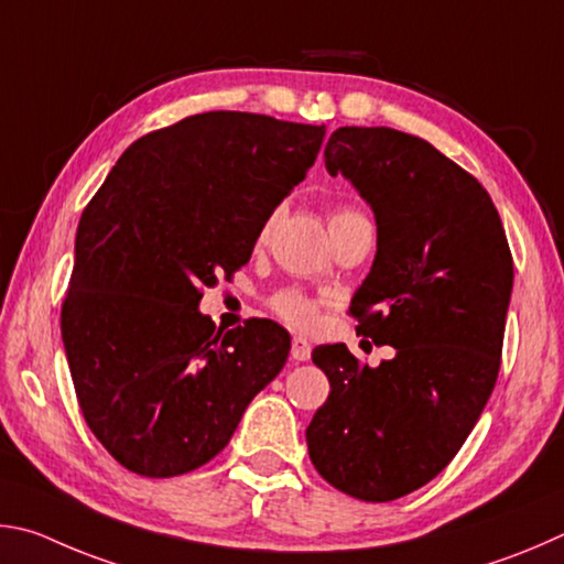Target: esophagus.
<instances>
[{
	"instance_id": "obj_1",
	"label": "esophagus",
	"mask_w": 564,
	"mask_h": 564,
	"mask_svg": "<svg viewBox=\"0 0 564 564\" xmlns=\"http://www.w3.org/2000/svg\"><path fill=\"white\" fill-rule=\"evenodd\" d=\"M292 359L294 361H307L312 357V344L304 337H292Z\"/></svg>"
}]
</instances>
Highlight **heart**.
<instances>
[{"label":"heart","mask_w":564,"mask_h":564,"mask_svg":"<svg viewBox=\"0 0 564 564\" xmlns=\"http://www.w3.org/2000/svg\"><path fill=\"white\" fill-rule=\"evenodd\" d=\"M357 217H364L357 207H349V205H337L332 207L329 213V230L332 227H337L341 223H349V220H357ZM272 223L274 217H267L262 223L260 232H257V242H264L267 235L272 230ZM267 307L272 310V314H276L282 322H288L290 327H297V329H307L312 327L314 322H317V314H319V302L310 297V294H304L294 288H282L270 294V300H267Z\"/></svg>","instance_id":"1"}]
</instances>
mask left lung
<instances>
[{
  "label": "left lung",
  "mask_w": 564,
  "mask_h": 564,
  "mask_svg": "<svg viewBox=\"0 0 564 564\" xmlns=\"http://www.w3.org/2000/svg\"><path fill=\"white\" fill-rule=\"evenodd\" d=\"M324 161L377 215V260L349 314L393 359L371 369L344 344L312 351L332 391L307 426L310 458L337 490L389 502L436 478L486 409L512 254L486 187L419 135L344 126Z\"/></svg>",
  "instance_id": "obj_1"
}]
</instances>
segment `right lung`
Masks as SVG:
<instances>
[{
    "instance_id": "obj_1",
    "label": "right lung",
    "mask_w": 564,
    "mask_h": 564,
    "mask_svg": "<svg viewBox=\"0 0 564 564\" xmlns=\"http://www.w3.org/2000/svg\"><path fill=\"white\" fill-rule=\"evenodd\" d=\"M322 141L324 126L195 113L128 145L86 205L62 339L88 429L123 468L173 478L205 466L282 371L280 324L223 334L197 302L250 260Z\"/></svg>"
}]
</instances>
